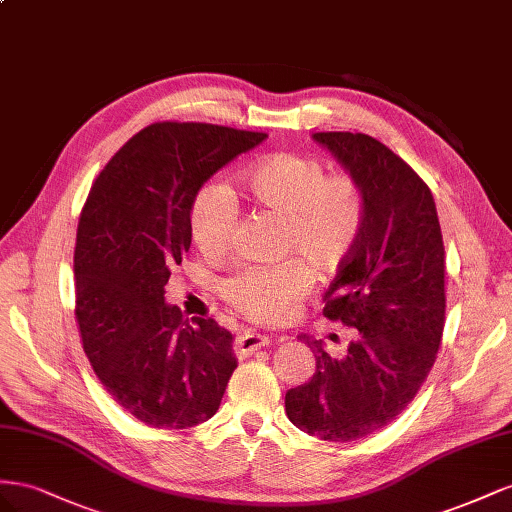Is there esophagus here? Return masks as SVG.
Returning <instances> with one entry per match:
<instances>
[{"label":"esophagus","instance_id":"obj_1","mask_svg":"<svg viewBox=\"0 0 512 512\" xmlns=\"http://www.w3.org/2000/svg\"><path fill=\"white\" fill-rule=\"evenodd\" d=\"M268 345H272V337H268V334H259L255 330H246L236 341V349L240 356H251L257 349Z\"/></svg>","mask_w":512,"mask_h":512}]
</instances>
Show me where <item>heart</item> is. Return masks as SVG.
I'll list each match as a JSON object with an SVG mask.
<instances>
[{"label": "heart", "instance_id": "obj_1", "mask_svg": "<svg viewBox=\"0 0 512 512\" xmlns=\"http://www.w3.org/2000/svg\"><path fill=\"white\" fill-rule=\"evenodd\" d=\"M242 188L255 206L285 218L283 251L305 259L240 261L218 281V294L246 317L276 321L311 291L312 263L319 272H332L352 255L364 225V195L347 175L326 178L317 158L289 152L253 163L242 173ZM238 212V199L225 182L208 180L197 188L188 218L201 253L225 251L238 227Z\"/></svg>", "mask_w": 512, "mask_h": 512}]
</instances>
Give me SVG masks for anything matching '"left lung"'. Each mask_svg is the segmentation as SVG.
Returning a JSON list of instances; mask_svg holds the SVG:
<instances>
[{
  "label": "left lung",
  "instance_id": "left-lung-1",
  "mask_svg": "<svg viewBox=\"0 0 512 512\" xmlns=\"http://www.w3.org/2000/svg\"><path fill=\"white\" fill-rule=\"evenodd\" d=\"M364 195L360 238L326 291L324 315L356 328L345 358L311 337L309 382L285 394L294 425L328 442L367 437L397 418L425 382L442 341L444 242L418 173L362 133H315Z\"/></svg>",
  "mask_w": 512,
  "mask_h": 512
}]
</instances>
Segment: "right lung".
Segmentation results:
<instances>
[{
    "label": "right lung",
    "instance_id": "right-lung-1",
    "mask_svg": "<svg viewBox=\"0 0 512 512\" xmlns=\"http://www.w3.org/2000/svg\"><path fill=\"white\" fill-rule=\"evenodd\" d=\"M268 135L163 122L128 139L100 171L77 227L75 291L83 352L128 414L156 429L212 418L236 371L231 332L165 302L191 248L197 188Z\"/></svg>",
    "mask_w": 512,
    "mask_h": 512
}]
</instances>
